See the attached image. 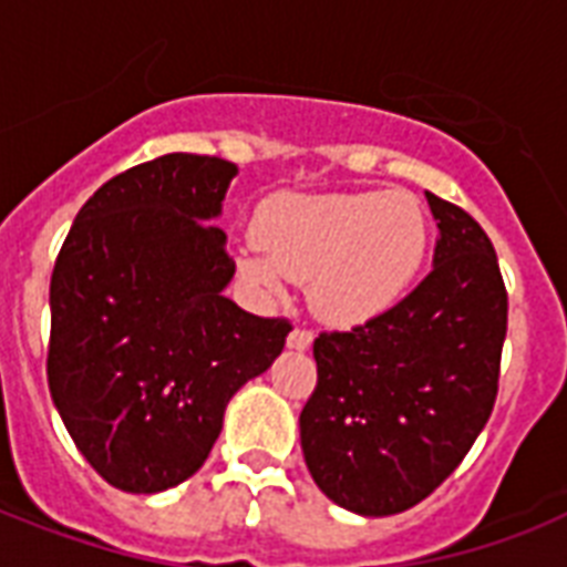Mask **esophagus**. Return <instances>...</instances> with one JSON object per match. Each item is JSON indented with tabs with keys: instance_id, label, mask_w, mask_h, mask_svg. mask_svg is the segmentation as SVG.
Segmentation results:
<instances>
[{
	"instance_id": "esophagus-1",
	"label": "esophagus",
	"mask_w": 567,
	"mask_h": 567,
	"mask_svg": "<svg viewBox=\"0 0 567 567\" xmlns=\"http://www.w3.org/2000/svg\"><path fill=\"white\" fill-rule=\"evenodd\" d=\"M311 332L309 329H291V332H288V347H291V350H309L311 347Z\"/></svg>"
}]
</instances>
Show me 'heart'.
I'll use <instances>...</instances> for the list:
<instances>
[{
  "label": "heart",
  "mask_w": 567,
  "mask_h": 567,
  "mask_svg": "<svg viewBox=\"0 0 567 567\" xmlns=\"http://www.w3.org/2000/svg\"><path fill=\"white\" fill-rule=\"evenodd\" d=\"M261 252H240L256 291L279 297L285 279L309 282V302L332 327L385 315L412 288L426 258L430 226L409 190L282 194L256 220Z\"/></svg>",
  "instance_id": "b5f03b06"
}]
</instances>
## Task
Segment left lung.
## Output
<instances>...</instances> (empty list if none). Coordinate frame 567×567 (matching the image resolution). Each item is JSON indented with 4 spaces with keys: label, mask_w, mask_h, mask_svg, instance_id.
Masks as SVG:
<instances>
[{
    "label": "left lung",
    "mask_w": 567,
    "mask_h": 567,
    "mask_svg": "<svg viewBox=\"0 0 567 567\" xmlns=\"http://www.w3.org/2000/svg\"><path fill=\"white\" fill-rule=\"evenodd\" d=\"M432 270L385 315L315 338L318 388L300 412L311 480L341 509L385 518L430 497L494 409L506 288L483 226L426 190Z\"/></svg>",
    "instance_id": "obj_1"
}]
</instances>
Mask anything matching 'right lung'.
Wrapping results in <instances>:
<instances>
[{
	"mask_svg": "<svg viewBox=\"0 0 567 567\" xmlns=\"http://www.w3.org/2000/svg\"><path fill=\"white\" fill-rule=\"evenodd\" d=\"M235 176L212 155L137 164L82 205L58 252L49 391L75 447L120 492L194 476L235 391L291 332L223 297L235 261L214 220Z\"/></svg>",
	"mask_w": 567,
	"mask_h": 567,
	"instance_id": "1",
	"label": "right lung"
}]
</instances>
